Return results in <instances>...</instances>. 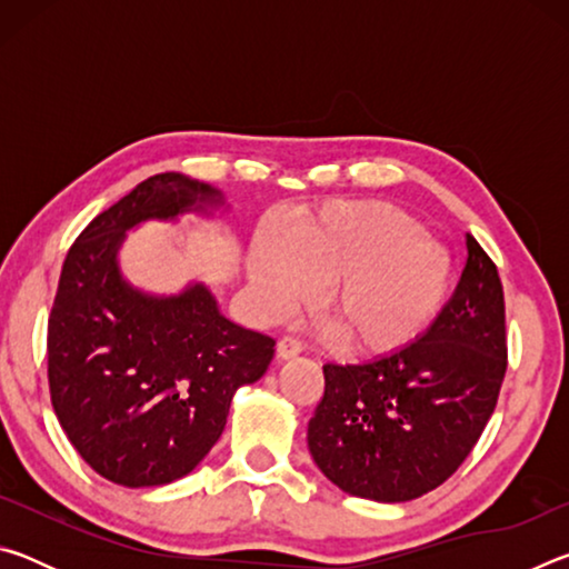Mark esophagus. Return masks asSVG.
Instances as JSON below:
<instances>
[{
	"instance_id": "1",
	"label": "esophagus",
	"mask_w": 569,
	"mask_h": 569,
	"mask_svg": "<svg viewBox=\"0 0 569 569\" xmlns=\"http://www.w3.org/2000/svg\"><path fill=\"white\" fill-rule=\"evenodd\" d=\"M303 351V343L296 339V336H283L281 341H278V359H293Z\"/></svg>"
}]
</instances>
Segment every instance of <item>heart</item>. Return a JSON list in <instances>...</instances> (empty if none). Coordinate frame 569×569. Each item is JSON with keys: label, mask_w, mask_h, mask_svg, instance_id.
<instances>
[{"label": "heart", "mask_w": 569, "mask_h": 569, "mask_svg": "<svg viewBox=\"0 0 569 569\" xmlns=\"http://www.w3.org/2000/svg\"><path fill=\"white\" fill-rule=\"evenodd\" d=\"M250 291L276 321L326 286L321 313L356 351L409 343L439 313L451 286L447 248L387 203H333L291 238L261 236L248 261Z\"/></svg>", "instance_id": "obj_1"}]
</instances>
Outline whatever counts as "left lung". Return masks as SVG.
I'll return each mask as SVG.
<instances>
[{
	"instance_id": "8db88e82",
	"label": "left lung",
	"mask_w": 569,
	"mask_h": 569,
	"mask_svg": "<svg viewBox=\"0 0 569 569\" xmlns=\"http://www.w3.org/2000/svg\"><path fill=\"white\" fill-rule=\"evenodd\" d=\"M507 371L497 266L467 233V266L437 321L403 349L326 363L308 451L346 495L409 502L455 475L497 407Z\"/></svg>"
}]
</instances>
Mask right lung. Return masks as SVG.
Returning a JSON list of instances; mask_svg holds the SVG:
<instances>
[{
    "label": "right lung",
    "mask_w": 569,
    "mask_h": 569,
    "mask_svg": "<svg viewBox=\"0 0 569 569\" xmlns=\"http://www.w3.org/2000/svg\"><path fill=\"white\" fill-rule=\"evenodd\" d=\"M223 203L208 182L160 172L102 210L64 258L47 326L52 407L80 457L114 485L190 475L223 435L233 393L273 359L271 336L226 319L206 283L156 296L120 271L128 230Z\"/></svg>",
    "instance_id": "1"
}]
</instances>
